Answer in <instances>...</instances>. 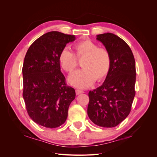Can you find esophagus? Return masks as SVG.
Masks as SVG:
<instances>
[{
  "mask_svg": "<svg viewBox=\"0 0 157 157\" xmlns=\"http://www.w3.org/2000/svg\"><path fill=\"white\" fill-rule=\"evenodd\" d=\"M75 91H76V94L77 95H79L80 94L84 93V91H82V90H78V89H77Z\"/></svg>",
  "mask_w": 157,
  "mask_h": 157,
  "instance_id": "obj_1",
  "label": "esophagus"
}]
</instances>
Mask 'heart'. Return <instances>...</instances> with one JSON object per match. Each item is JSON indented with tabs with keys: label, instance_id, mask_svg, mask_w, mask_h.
I'll use <instances>...</instances> for the list:
<instances>
[{
	"label": "heart",
	"instance_id": "b5f03b06",
	"mask_svg": "<svg viewBox=\"0 0 157 157\" xmlns=\"http://www.w3.org/2000/svg\"><path fill=\"white\" fill-rule=\"evenodd\" d=\"M75 54L68 48L61 50L58 60L61 67L66 72L71 74L77 67L75 58H83L80 69L71 76V84L80 88H88L94 84L95 80L100 82L106 78L111 65V56L108 50L99 48L97 44L90 40L78 42L74 45Z\"/></svg>",
	"mask_w": 157,
	"mask_h": 157
}]
</instances>
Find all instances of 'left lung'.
<instances>
[{
    "label": "left lung",
    "mask_w": 157,
    "mask_h": 157,
    "mask_svg": "<svg viewBox=\"0 0 157 157\" xmlns=\"http://www.w3.org/2000/svg\"><path fill=\"white\" fill-rule=\"evenodd\" d=\"M111 56L110 71L101 86L90 91L88 115L101 127L113 128L129 115L135 96L136 63L126 42L111 33L97 35Z\"/></svg>",
    "instance_id": "1"
}]
</instances>
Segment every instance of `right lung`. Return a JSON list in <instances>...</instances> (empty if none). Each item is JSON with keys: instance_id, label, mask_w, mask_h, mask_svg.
Returning <instances> with one entry per match:
<instances>
[{"instance_id": "add662e5", "label": "right lung", "mask_w": 157, "mask_h": 157, "mask_svg": "<svg viewBox=\"0 0 157 157\" xmlns=\"http://www.w3.org/2000/svg\"><path fill=\"white\" fill-rule=\"evenodd\" d=\"M75 40V35L48 32L33 42L25 56L23 97L28 115L42 126L59 127L67 118L76 94L65 83L58 56L66 44Z\"/></svg>"}]
</instances>
